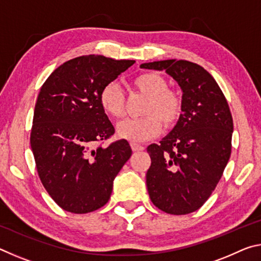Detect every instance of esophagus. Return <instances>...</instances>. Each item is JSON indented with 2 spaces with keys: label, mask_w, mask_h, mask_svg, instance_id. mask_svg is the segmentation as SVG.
<instances>
[{
  "label": "esophagus",
  "mask_w": 261,
  "mask_h": 261,
  "mask_svg": "<svg viewBox=\"0 0 261 261\" xmlns=\"http://www.w3.org/2000/svg\"><path fill=\"white\" fill-rule=\"evenodd\" d=\"M130 145H131L132 151H134V152H140V151H143V149H145L143 145H139V144H136V143H131Z\"/></svg>",
  "instance_id": "1"
}]
</instances>
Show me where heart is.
<instances>
[{"label":"heart","mask_w":261,"mask_h":261,"mask_svg":"<svg viewBox=\"0 0 261 261\" xmlns=\"http://www.w3.org/2000/svg\"><path fill=\"white\" fill-rule=\"evenodd\" d=\"M132 87L138 93L147 96L143 107L141 118H126L117 124L116 132L120 138L132 143H141L160 134L163 125L170 129L182 116L183 100L170 90L169 84L162 74L145 72L132 81ZM99 102L103 112L113 118H121L125 113V95L116 83H109L102 87Z\"/></svg>","instance_id":"heart-1"}]
</instances>
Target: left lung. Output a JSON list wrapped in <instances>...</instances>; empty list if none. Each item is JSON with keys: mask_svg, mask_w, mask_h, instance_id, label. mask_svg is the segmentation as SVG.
<instances>
[{"mask_svg": "<svg viewBox=\"0 0 261 261\" xmlns=\"http://www.w3.org/2000/svg\"><path fill=\"white\" fill-rule=\"evenodd\" d=\"M140 68L165 70L183 91L177 124L147 147L149 198L168 214L192 213L208 199L230 158L233 124L227 99L212 74L192 62L166 60Z\"/></svg>", "mask_w": 261, "mask_h": 261, "instance_id": "left-lung-1", "label": "left lung"}]
</instances>
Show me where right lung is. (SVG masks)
Returning a JSON list of instances; mask_svg holds the SVG:
<instances>
[{"mask_svg":"<svg viewBox=\"0 0 261 261\" xmlns=\"http://www.w3.org/2000/svg\"><path fill=\"white\" fill-rule=\"evenodd\" d=\"M135 61L79 56L54 70L41 86L31 130L38 175L57 205L85 214L106 205L113 182L132 151L125 139L103 147L115 134L101 108L102 87Z\"/></svg>","mask_w":261,"mask_h":261,"instance_id":"obj_1","label":"right lung"}]
</instances>
